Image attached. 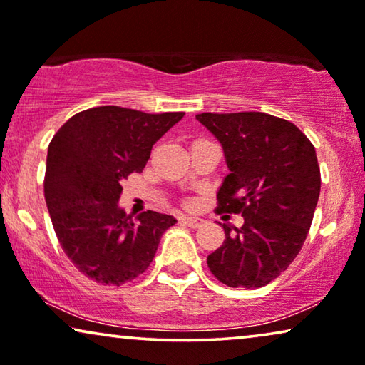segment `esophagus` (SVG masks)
I'll list each match as a JSON object with an SVG mask.
<instances>
[{"instance_id":"34e87169","label":"esophagus","mask_w":365,"mask_h":365,"mask_svg":"<svg viewBox=\"0 0 365 365\" xmlns=\"http://www.w3.org/2000/svg\"><path fill=\"white\" fill-rule=\"evenodd\" d=\"M182 222L186 224V226H189V227H192V229H196V227H199V226H202V219L201 217H191V216H184L182 217Z\"/></svg>"}]
</instances>
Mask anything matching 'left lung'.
Returning a JSON list of instances; mask_svg holds the SVG:
<instances>
[{"instance_id": "1", "label": "left lung", "mask_w": 365, "mask_h": 365, "mask_svg": "<svg viewBox=\"0 0 365 365\" xmlns=\"http://www.w3.org/2000/svg\"><path fill=\"white\" fill-rule=\"evenodd\" d=\"M196 119L221 143L229 174L216 212L241 214L224 224L222 246L207 256L217 281L262 287L301 251L321 192L316 149L296 124L266 113H202Z\"/></svg>"}]
</instances>
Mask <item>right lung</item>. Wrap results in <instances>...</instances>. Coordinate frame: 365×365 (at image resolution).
<instances>
[{"mask_svg":"<svg viewBox=\"0 0 365 365\" xmlns=\"http://www.w3.org/2000/svg\"><path fill=\"white\" fill-rule=\"evenodd\" d=\"M184 113L148 114L99 106L69 118L48 146L44 199L63 251L79 272L106 286H121L149 267L168 214L136 217L119 207L121 182L141 173L153 144Z\"/></svg>","mask_w":365,"mask_h":365,"instance_id":"obj_1","label":"right lung"}]
</instances>
